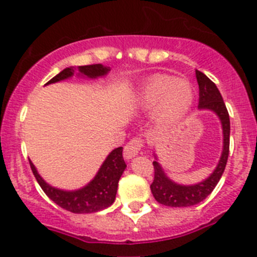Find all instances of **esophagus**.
I'll return each mask as SVG.
<instances>
[{"mask_svg": "<svg viewBox=\"0 0 257 257\" xmlns=\"http://www.w3.org/2000/svg\"><path fill=\"white\" fill-rule=\"evenodd\" d=\"M142 147L143 140H141V138H132V140L126 143L125 147H124V156H125V159L129 160V159H132V157H134L136 155L140 154Z\"/></svg>", "mask_w": 257, "mask_h": 257, "instance_id": "obj_1", "label": "esophagus"}]
</instances>
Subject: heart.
I'll return each instance as SVG.
<instances>
[{"instance_id":"obj_1","label":"heart","mask_w":257,"mask_h":257,"mask_svg":"<svg viewBox=\"0 0 257 257\" xmlns=\"http://www.w3.org/2000/svg\"><path fill=\"white\" fill-rule=\"evenodd\" d=\"M195 101L193 85L172 75H155L143 85L138 105L145 111L155 110V119L163 128L180 123Z\"/></svg>"}]
</instances>
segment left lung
Returning <instances> with one entry per match:
<instances>
[{"label":"left lung","instance_id":"left-lung-1","mask_svg":"<svg viewBox=\"0 0 257 257\" xmlns=\"http://www.w3.org/2000/svg\"><path fill=\"white\" fill-rule=\"evenodd\" d=\"M198 89H200V98H198V108L201 110H211L218 115L223 126V152L219 160L218 166L215 168L212 174L205 180L192 186H182L169 179L164 173L163 168L157 161H154L155 177L151 187V192L155 200L165 206L172 207H187L197 205L203 201L214 191L218 182L225 169L228 155H229V134L230 121L229 114L225 107L220 92L214 82L209 79L201 71L196 70ZM156 157V156H155Z\"/></svg>","mask_w":257,"mask_h":257}]
</instances>
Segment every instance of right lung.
Instances as JSON below:
<instances>
[{"mask_svg":"<svg viewBox=\"0 0 257 257\" xmlns=\"http://www.w3.org/2000/svg\"><path fill=\"white\" fill-rule=\"evenodd\" d=\"M108 70L110 68L102 64L78 66V71H79L78 75H85L88 78L103 77L108 73ZM74 73L75 70L71 66L64 69L56 77L47 82V84L68 79L73 77ZM29 164H31L32 172L37 182L46 195L60 207L74 214H91V212H97L111 206L116 196L119 179L126 168V164L123 159V147H117L108 154L96 177L87 186L77 191H62L46 183L42 177L38 174L33 163L29 161Z\"/></svg>","mask_w":257,"mask_h":257,"instance_id":"1","label":"right lung"}]
</instances>
